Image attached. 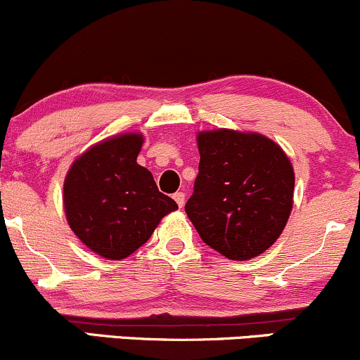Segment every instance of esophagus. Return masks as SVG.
<instances>
[{
  "label": "esophagus",
  "mask_w": 360,
  "mask_h": 360,
  "mask_svg": "<svg viewBox=\"0 0 360 360\" xmlns=\"http://www.w3.org/2000/svg\"><path fill=\"white\" fill-rule=\"evenodd\" d=\"M176 200V203H177V206H179V208H183L184 206V201H186V196H184V193L183 191H177V193H174V196H172Z\"/></svg>",
  "instance_id": "34e87169"
}]
</instances>
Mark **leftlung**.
Here are the masks:
<instances>
[{"mask_svg":"<svg viewBox=\"0 0 360 360\" xmlns=\"http://www.w3.org/2000/svg\"><path fill=\"white\" fill-rule=\"evenodd\" d=\"M200 172L184 210L201 240L249 260L278 240L292 208L295 172L278 143L235 130L198 135Z\"/></svg>","mask_w":360,"mask_h":360,"instance_id":"1","label":"left lung"}]
</instances>
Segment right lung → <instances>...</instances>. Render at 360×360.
<instances>
[{"label":"right lung","mask_w":360,"mask_h":360,"mask_svg":"<svg viewBox=\"0 0 360 360\" xmlns=\"http://www.w3.org/2000/svg\"><path fill=\"white\" fill-rule=\"evenodd\" d=\"M142 135L125 134L84 152L69 169L64 208L72 232L105 259L120 260L142 247L160 218L177 210L139 166Z\"/></svg>","instance_id":"right-lung-1"}]
</instances>
